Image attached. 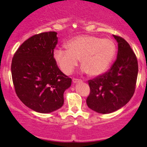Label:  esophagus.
Returning a JSON list of instances; mask_svg holds the SVG:
<instances>
[{"instance_id":"1","label":"esophagus","mask_w":147,"mask_h":147,"mask_svg":"<svg viewBox=\"0 0 147 147\" xmlns=\"http://www.w3.org/2000/svg\"><path fill=\"white\" fill-rule=\"evenodd\" d=\"M72 82H73V83H78V82H82V81L81 80V79H76V78H74L72 79Z\"/></svg>"}]
</instances>
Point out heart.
Listing matches in <instances>:
<instances>
[{
  "instance_id": "b5f03b06",
  "label": "heart",
  "mask_w": 147,
  "mask_h": 147,
  "mask_svg": "<svg viewBox=\"0 0 147 147\" xmlns=\"http://www.w3.org/2000/svg\"><path fill=\"white\" fill-rule=\"evenodd\" d=\"M65 48L67 50H55L54 57L61 71L66 75L73 72L79 59L84 72L92 77L102 75L115 55V45L111 40L91 35L74 37L67 42Z\"/></svg>"
}]
</instances>
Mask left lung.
<instances>
[{
  "instance_id": "8db88e82",
  "label": "left lung",
  "mask_w": 147,
  "mask_h": 147,
  "mask_svg": "<svg viewBox=\"0 0 147 147\" xmlns=\"http://www.w3.org/2000/svg\"><path fill=\"white\" fill-rule=\"evenodd\" d=\"M118 44L117 57L111 68L88 81L90 91L86 104L102 114L115 112L126 105L133 97L137 82V57L128 42L113 35Z\"/></svg>"
}]
</instances>
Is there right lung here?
Returning <instances> with one entry per match:
<instances>
[{
	"instance_id": "obj_1",
	"label": "right lung",
	"mask_w": 147,
	"mask_h": 147,
	"mask_svg": "<svg viewBox=\"0 0 147 147\" xmlns=\"http://www.w3.org/2000/svg\"><path fill=\"white\" fill-rule=\"evenodd\" d=\"M57 34L48 32L31 36L20 45L11 61V77L18 97L28 108L41 113L60 109L64 91L72 83L54 57Z\"/></svg>"
}]
</instances>
